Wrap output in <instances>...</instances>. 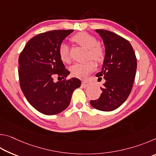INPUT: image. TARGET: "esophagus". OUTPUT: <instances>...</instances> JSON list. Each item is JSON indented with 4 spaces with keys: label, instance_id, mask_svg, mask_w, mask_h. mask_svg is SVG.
<instances>
[{
    "label": "esophagus",
    "instance_id": "1",
    "mask_svg": "<svg viewBox=\"0 0 156 156\" xmlns=\"http://www.w3.org/2000/svg\"><path fill=\"white\" fill-rule=\"evenodd\" d=\"M91 85V83H89V82L87 81V80H83L82 82V86L84 88H86V87H88L89 86Z\"/></svg>",
    "mask_w": 156,
    "mask_h": 156
}]
</instances>
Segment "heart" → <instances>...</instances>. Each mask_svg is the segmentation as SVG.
I'll use <instances>...</instances> for the list:
<instances>
[{
    "label": "heart",
    "mask_w": 156,
    "mask_h": 156,
    "mask_svg": "<svg viewBox=\"0 0 156 156\" xmlns=\"http://www.w3.org/2000/svg\"><path fill=\"white\" fill-rule=\"evenodd\" d=\"M72 41L79 45L88 49L87 58L94 61L100 62L105 57V51L102 47L98 44L97 39L91 34L80 32L73 36ZM58 54L62 62H69L70 60L69 49L66 43H62L58 47ZM95 69V64L91 60L83 63H76L70 68L72 74L76 78H85L89 73Z\"/></svg>",
    "instance_id": "b5f03b06"
}]
</instances>
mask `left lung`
I'll use <instances>...</instances> for the list:
<instances>
[{
    "instance_id": "obj_1",
    "label": "left lung",
    "mask_w": 156,
    "mask_h": 156,
    "mask_svg": "<svg viewBox=\"0 0 156 156\" xmlns=\"http://www.w3.org/2000/svg\"><path fill=\"white\" fill-rule=\"evenodd\" d=\"M105 47L102 70L96 75L98 80H105L102 93L96 100H91L92 107L102 112H111L122 105L130 94L137 69L135 52L130 43L112 31L96 30Z\"/></svg>"
}]
</instances>
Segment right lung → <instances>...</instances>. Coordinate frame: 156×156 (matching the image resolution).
I'll list each match as a JSON object with an SVG mask.
<instances>
[{
	"instance_id": "right-lung-1",
	"label": "right lung",
	"mask_w": 156,
	"mask_h": 156,
	"mask_svg": "<svg viewBox=\"0 0 156 156\" xmlns=\"http://www.w3.org/2000/svg\"><path fill=\"white\" fill-rule=\"evenodd\" d=\"M73 31L53 30L38 34L27 42L19 56L20 88L31 106L44 115L58 114L67 109L73 91L80 87L78 78L66 80L69 72L58 54L60 44ZM55 76L64 80L54 82Z\"/></svg>"
}]
</instances>
